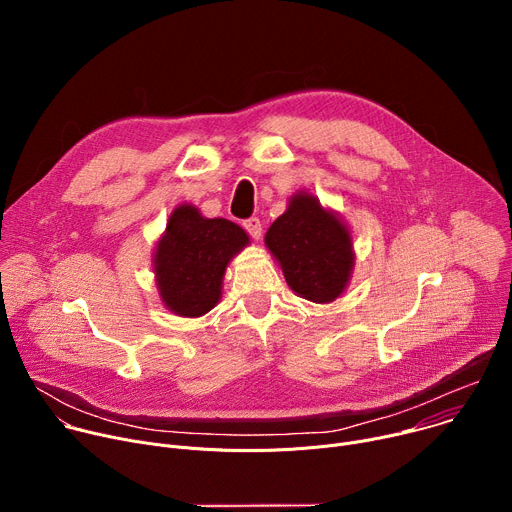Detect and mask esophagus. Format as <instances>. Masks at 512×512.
<instances>
[{"label": "esophagus", "instance_id": "34e87169", "mask_svg": "<svg viewBox=\"0 0 512 512\" xmlns=\"http://www.w3.org/2000/svg\"><path fill=\"white\" fill-rule=\"evenodd\" d=\"M243 227L247 229V233H249L253 239H259V237H261V233H263L261 221H259L257 216H251V218H247V221L243 223Z\"/></svg>", "mask_w": 512, "mask_h": 512}]
</instances>
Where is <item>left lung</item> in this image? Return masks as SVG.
I'll use <instances>...</instances> for the list:
<instances>
[{
	"mask_svg": "<svg viewBox=\"0 0 512 512\" xmlns=\"http://www.w3.org/2000/svg\"><path fill=\"white\" fill-rule=\"evenodd\" d=\"M265 247L296 296L314 304L338 300L354 271V243L344 218L318 196L298 190L265 233Z\"/></svg>",
	"mask_w": 512,
	"mask_h": 512,
	"instance_id": "8db88e82",
	"label": "left lung"
}]
</instances>
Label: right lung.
Masks as SVG:
<instances>
[{
    "label": "right lung",
    "mask_w": 512,
    "mask_h": 512,
    "mask_svg": "<svg viewBox=\"0 0 512 512\" xmlns=\"http://www.w3.org/2000/svg\"><path fill=\"white\" fill-rule=\"evenodd\" d=\"M251 243L227 218H206L190 204H178L154 247V275L162 304L176 316L200 318L223 296L229 263Z\"/></svg>",
    "instance_id": "right-lung-1"
}]
</instances>
